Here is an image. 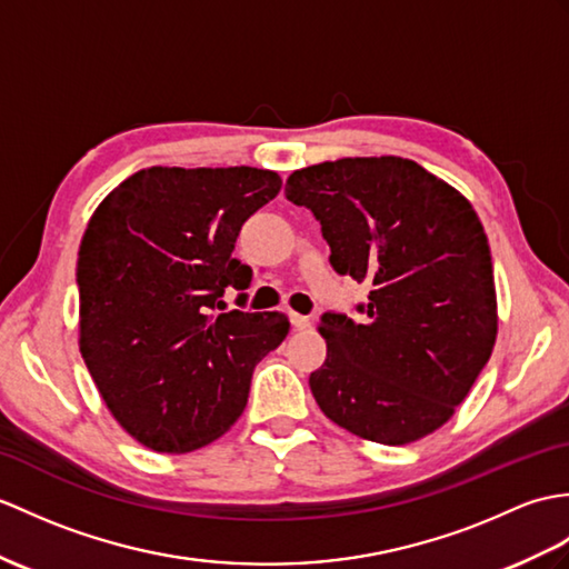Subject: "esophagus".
<instances>
[{"label": "esophagus", "mask_w": 569, "mask_h": 569, "mask_svg": "<svg viewBox=\"0 0 569 569\" xmlns=\"http://www.w3.org/2000/svg\"><path fill=\"white\" fill-rule=\"evenodd\" d=\"M290 325H293L296 329H308L310 327V317L300 315V312H290Z\"/></svg>", "instance_id": "1"}]
</instances>
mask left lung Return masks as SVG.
Segmentation results:
<instances>
[{
	"label": "left lung",
	"mask_w": 569,
	"mask_h": 569,
	"mask_svg": "<svg viewBox=\"0 0 569 569\" xmlns=\"http://www.w3.org/2000/svg\"><path fill=\"white\" fill-rule=\"evenodd\" d=\"M286 198L308 206L341 276L371 286L353 322L317 327L327 361L317 405L366 441L405 446L443 427L497 339V290L482 222L468 198L412 160L345 157L298 169Z\"/></svg>",
	"instance_id": "8db88e82"
}]
</instances>
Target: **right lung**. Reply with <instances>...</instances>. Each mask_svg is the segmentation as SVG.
Segmentation results:
<instances>
[{"instance_id": "right-lung-1", "label": "right lung", "mask_w": 569, "mask_h": 569, "mask_svg": "<svg viewBox=\"0 0 569 569\" xmlns=\"http://www.w3.org/2000/svg\"><path fill=\"white\" fill-rule=\"evenodd\" d=\"M257 167H148L97 206L79 244V351L113 419L157 453L220 439L254 366L281 345L283 312L216 315L252 269L232 257L242 222L281 191Z\"/></svg>"}]
</instances>
